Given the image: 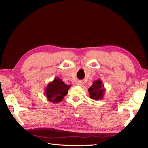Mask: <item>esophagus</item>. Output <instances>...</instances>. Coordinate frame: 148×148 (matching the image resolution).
<instances>
[{
    "label": "esophagus",
    "mask_w": 148,
    "mask_h": 148,
    "mask_svg": "<svg viewBox=\"0 0 148 148\" xmlns=\"http://www.w3.org/2000/svg\"><path fill=\"white\" fill-rule=\"evenodd\" d=\"M77 85H79V86H82V85L83 84V82H82V81H78L77 82Z\"/></svg>",
    "instance_id": "34e87169"
}]
</instances>
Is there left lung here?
Instances as JSON below:
<instances>
[{
    "mask_svg": "<svg viewBox=\"0 0 148 148\" xmlns=\"http://www.w3.org/2000/svg\"><path fill=\"white\" fill-rule=\"evenodd\" d=\"M106 89L102 82L97 79L93 82L91 87L88 89L89 97L94 100H102L104 96Z\"/></svg>",
    "mask_w": 148,
    "mask_h": 148,
    "instance_id": "1",
    "label": "left lung"
}]
</instances>
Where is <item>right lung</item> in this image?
I'll use <instances>...</instances> for the list:
<instances>
[{
    "label": "right lung",
    "instance_id": "obj_1",
    "mask_svg": "<svg viewBox=\"0 0 148 148\" xmlns=\"http://www.w3.org/2000/svg\"><path fill=\"white\" fill-rule=\"evenodd\" d=\"M71 85L65 84L62 79L56 78L52 82L49 83L44 89V94L48 101L56 104L61 102L67 94Z\"/></svg>",
    "mask_w": 148,
    "mask_h": 148
}]
</instances>
